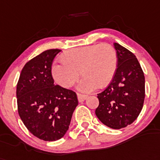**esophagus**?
Listing matches in <instances>:
<instances>
[{"label": "esophagus", "mask_w": 160, "mask_h": 160, "mask_svg": "<svg viewBox=\"0 0 160 160\" xmlns=\"http://www.w3.org/2000/svg\"><path fill=\"white\" fill-rule=\"evenodd\" d=\"M77 98H78L79 102H83L87 98V96L86 95H83V94H80V93H78Z\"/></svg>", "instance_id": "34e87169"}]
</instances>
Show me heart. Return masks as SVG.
Instances as JSON below:
<instances>
[{"mask_svg": "<svg viewBox=\"0 0 160 160\" xmlns=\"http://www.w3.org/2000/svg\"><path fill=\"white\" fill-rule=\"evenodd\" d=\"M61 63H55L52 75L58 84L68 88L83 78L78 85L79 90L92 92L98 86H107L115 76L117 57L115 49L107 43L78 47L61 55Z\"/></svg>", "mask_w": 160, "mask_h": 160, "instance_id": "obj_1", "label": "heart"}]
</instances>
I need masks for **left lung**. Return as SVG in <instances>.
<instances>
[{"label": "left lung", "mask_w": 160, "mask_h": 160, "mask_svg": "<svg viewBox=\"0 0 160 160\" xmlns=\"http://www.w3.org/2000/svg\"><path fill=\"white\" fill-rule=\"evenodd\" d=\"M117 68L113 80L98 94L97 117L114 129L125 128L138 118L145 99V76L136 56L128 49L114 43Z\"/></svg>", "instance_id": "left-lung-1"}]
</instances>
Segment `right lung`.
Returning <instances> with one entry per match:
<instances>
[{
    "label": "right lung",
    "mask_w": 160,
    "mask_h": 160,
    "mask_svg": "<svg viewBox=\"0 0 160 160\" xmlns=\"http://www.w3.org/2000/svg\"><path fill=\"white\" fill-rule=\"evenodd\" d=\"M60 49H48L28 62L17 84V103L20 118L35 137L57 141L69 128L78 105L76 93L55 85L51 66Z\"/></svg>",
    "instance_id": "right-lung-1"
}]
</instances>
